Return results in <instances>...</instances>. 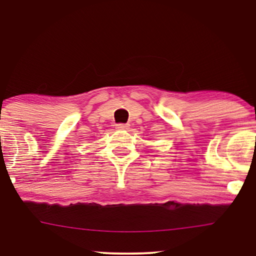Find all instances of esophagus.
Here are the masks:
<instances>
[{"instance_id": "1", "label": "esophagus", "mask_w": 256, "mask_h": 256, "mask_svg": "<svg viewBox=\"0 0 256 256\" xmlns=\"http://www.w3.org/2000/svg\"><path fill=\"white\" fill-rule=\"evenodd\" d=\"M129 126L127 124H118L116 126V128L118 129V130H126V129H128Z\"/></svg>"}]
</instances>
